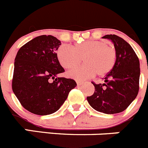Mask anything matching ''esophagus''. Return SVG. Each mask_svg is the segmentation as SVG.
I'll return each mask as SVG.
<instances>
[{
	"label": "esophagus",
	"mask_w": 148,
	"mask_h": 148,
	"mask_svg": "<svg viewBox=\"0 0 148 148\" xmlns=\"http://www.w3.org/2000/svg\"><path fill=\"white\" fill-rule=\"evenodd\" d=\"M77 85H78V86H79V85H82V84H83V82H82V81H79V80H77Z\"/></svg>",
	"instance_id": "esophagus-1"
}]
</instances>
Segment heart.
<instances>
[{
    "instance_id": "b5f03b06",
    "label": "heart",
    "mask_w": 148,
    "mask_h": 148,
    "mask_svg": "<svg viewBox=\"0 0 148 148\" xmlns=\"http://www.w3.org/2000/svg\"><path fill=\"white\" fill-rule=\"evenodd\" d=\"M57 57L60 65L70 69L77 66L83 57L82 66L68 73L71 78L85 80L97 74L103 77L112 70L117 59L116 50L103 41H90L77 43L74 47L63 45L58 49Z\"/></svg>"
}]
</instances>
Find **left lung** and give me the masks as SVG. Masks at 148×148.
Returning a JSON list of instances; mask_svg holds the SVG:
<instances>
[{"instance_id":"obj_1","label":"left lung","mask_w":148,"mask_h":148,"mask_svg":"<svg viewBox=\"0 0 148 148\" xmlns=\"http://www.w3.org/2000/svg\"><path fill=\"white\" fill-rule=\"evenodd\" d=\"M111 40L117 53L115 64L104 78V83L96 84L95 92L88 96L90 105L96 111L116 114L124 111L136 99L139 92L140 76L139 60L133 48L123 38L106 35Z\"/></svg>"}]
</instances>
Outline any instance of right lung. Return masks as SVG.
Returning a JSON list of instances; mask_svg holds the SVG:
<instances>
[{"label": "right lung", "instance_id": "obj_1", "mask_svg": "<svg viewBox=\"0 0 148 148\" xmlns=\"http://www.w3.org/2000/svg\"><path fill=\"white\" fill-rule=\"evenodd\" d=\"M60 45L55 36H39L23 45L16 55L12 90L22 106L34 114L58 111L77 86L72 79L58 77L65 71L56 53Z\"/></svg>", "mask_w": 148, "mask_h": 148}]
</instances>
